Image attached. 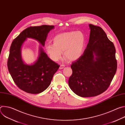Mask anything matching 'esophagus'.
Masks as SVG:
<instances>
[{"label":"esophagus","instance_id":"1","mask_svg":"<svg viewBox=\"0 0 125 125\" xmlns=\"http://www.w3.org/2000/svg\"><path fill=\"white\" fill-rule=\"evenodd\" d=\"M65 65H64V64H61V65H60V69H63L64 67H65Z\"/></svg>","mask_w":125,"mask_h":125}]
</instances>
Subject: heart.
Returning a JSON list of instances; mask_svg holds the SVG:
<instances>
[{
	"mask_svg": "<svg viewBox=\"0 0 125 125\" xmlns=\"http://www.w3.org/2000/svg\"><path fill=\"white\" fill-rule=\"evenodd\" d=\"M84 45L83 34L80 31H72L59 34L53 38V44L46 46L50 57L59 60L64 51L65 57L70 61L78 59L82 55Z\"/></svg>",
	"mask_w": 125,
	"mask_h": 125,
	"instance_id": "1",
	"label": "heart"
}]
</instances>
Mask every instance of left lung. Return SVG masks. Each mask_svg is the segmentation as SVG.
I'll list each match as a JSON object with an SVG mask.
<instances>
[{
    "label": "left lung",
    "instance_id": "left-lung-1",
    "mask_svg": "<svg viewBox=\"0 0 125 125\" xmlns=\"http://www.w3.org/2000/svg\"><path fill=\"white\" fill-rule=\"evenodd\" d=\"M89 26L88 43L81 57L72 62L73 73L68 81L73 92L83 97L95 96L107 90L117 68L113 43L101 27Z\"/></svg>",
    "mask_w": 125,
    "mask_h": 125
}]
</instances>
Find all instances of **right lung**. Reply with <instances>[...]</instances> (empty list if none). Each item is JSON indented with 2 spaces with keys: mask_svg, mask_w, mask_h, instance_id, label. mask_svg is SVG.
Here are the masks:
<instances>
[{
  "mask_svg": "<svg viewBox=\"0 0 125 125\" xmlns=\"http://www.w3.org/2000/svg\"><path fill=\"white\" fill-rule=\"evenodd\" d=\"M53 28L54 26L45 25L28 27L12 42L8 69L17 86L27 93L38 94L45 91L60 65L48 57L42 48L38 60L33 65H26L21 58V46L27 38L36 40L44 46L48 33Z\"/></svg>",
  "mask_w": 125,
  "mask_h": 125,
  "instance_id": "add662e5",
  "label": "right lung"
}]
</instances>
